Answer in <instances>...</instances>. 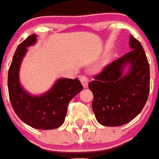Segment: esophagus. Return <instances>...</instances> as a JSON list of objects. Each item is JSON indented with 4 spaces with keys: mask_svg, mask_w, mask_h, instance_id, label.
Wrapping results in <instances>:
<instances>
[{
    "mask_svg": "<svg viewBox=\"0 0 159 159\" xmlns=\"http://www.w3.org/2000/svg\"><path fill=\"white\" fill-rule=\"evenodd\" d=\"M80 81H81V83H82V85H83V87L84 89L88 88V84H89V80L88 78L85 76V75H82L81 77H80Z\"/></svg>",
    "mask_w": 159,
    "mask_h": 159,
    "instance_id": "esophagus-1",
    "label": "esophagus"
}]
</instances>
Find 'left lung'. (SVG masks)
<instances>
[{"mask_svg":"<svg viewBox=\"0 0 159 159\" xmlns=\"http://www.w3.org/2000/svg\"><path fill=\"white\" fill-rule=\"evenodd\" d=\"M131 51L109 64L89 84L99 124L120 126L143 110L150 91V66L141 43L130 35Z\"/></svg>","mask_w":159,"mask_h":159,"instance_id":"left-lung-1","label":"left lung"}]
</instances>
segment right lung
<instances>
[{"mask_svg":"<svg viewBox=\"0 0 159 159\" xmlns=\"http://www.w3.org/2000/svg\"><path fill=\"white\" fill-rule=\"evenodd\" d=\"M36 42L37 35L31 34L16 48L7 75L9 99L16 115L25 124L34 129H57L64 123L70 101L84 88L78 78H59L41 95L26 90L20 82V64L28 48Z\"/></svg>","mask_w":159,"mask_h":159,"instance_id":"1","label":"right lung"}]
</instances>
